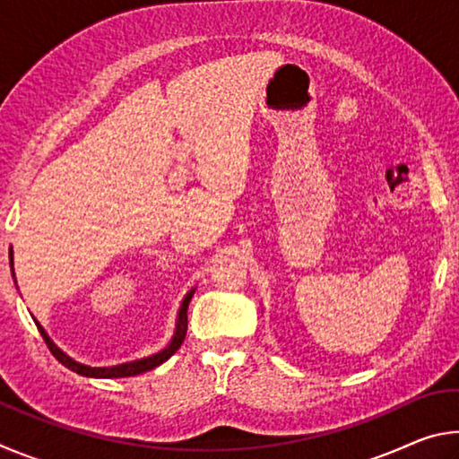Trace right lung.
<instances>
[{
  "mask_svg": "<svg viewBox=\"0 0 459 459\" xmlns=\"http://www.w3.org/2000/svg\"><path fill=\"white\" fill-rule=\"evenodd\" d=\"M10 265H12V271H13V255L10 253ZM194 295V290H190L188 293L184 295L182 299V306H180V312H178V320H176V332L172 340H169V344L164 348V351L155 352L152 356H145V359H139V360H131V362H126V364H117V367H89V364H81L73 360L71 356L65 354L60 351V348L54 344V342L50 340L48 333H46V330L42 328L40 324H38L36 320V325L38 330H40L42 338L46 342V346L50 348V352L54 354V359H56L58 362L65 364L66 368H71L73 372H76V375H82V377H92V378H121V377H135V375H142V372H147L152 370L155 367H160L161 362H166L169 356H172L178 348L182 346V342L186 338V330H188V304Z\"/></svg>",
  "mask_w": 459,
  "mask_h": 459,
  "instance_id": "1",
  "label": "right lung"
}]
</instances>
